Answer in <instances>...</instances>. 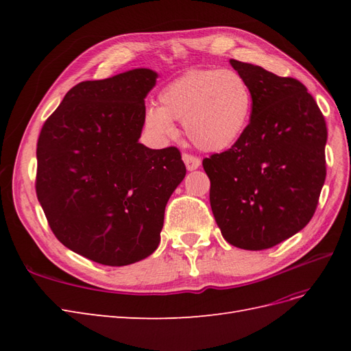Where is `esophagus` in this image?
I'll use <instances>...</instances> for the list:
<instances>
[{"label": "esophagus", "instance_id": "obj_1", "mask_svg": "<svg viewBox=\"0 0 351 351\" xmlns=\"http://www.w3.org/2000/svg\"><path fill=\"white\" fill-rule=\"evenodd\" d=\"M183 161L186 164V168L189 171H193V169H197L200 167V159L197 156L183 154Z\"/></svg>", "mask_w": 351, "mask_h": 351}]
</instances>
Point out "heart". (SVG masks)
Wrapping results in <instances>:
<instances>
[{
  "label": "heart",
  "mask_w": 351,
  "mask_h": 351,
  "mask_svg": "<svg viewBox=\"0 0 351 351\" xmlns=\"http://www.w3.org/2000/svg\"><path fill=\"white\" fill-rule=\"evenodd\" d=\"M159 107L145 111V127L159 141L176 136L184 123L190 141L204 151H226L246 130L252 112L247 82L234 70L199 69L169 82L158 95Z\"/></svg>",
  "instance_id": "1"
}]
</instances>
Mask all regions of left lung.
I'll return each instance as SVG.
<instances>
[{
	"label": "left lung",
	"mask_w": 351,
	"mask_h": 351,
	"mask_svg": "<svg viewBox=\"0 0 351 351\" xmlns=\"http://www.w3.org/2000/svg\"><path fill=\"white\" fill-rule=\"evenodd\" d=\"M252 92V114L228 151L204 159L221 234L244 250L269 249L303 230L325 183L326 124L306 86L230 60Z\"/></svg>",
	"instance_id": "obj_1"
}]
</instances>
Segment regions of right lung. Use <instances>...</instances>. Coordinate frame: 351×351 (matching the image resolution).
I'll return each mask as SVG.
<instances>
[{
	"label": "right lung",
	"instance_id": "obj_1",
	"mask_svg": "<svg viewBox=\"0 0 351 351\" xmlns=\"http://www.w3.org/2000/svg\"><path fill=\"white\" fill-rule=\"evenodd\" d=\"M158 73L133 69L71 88L42 127L36 195L56 237L108 267L152 254L186 167L177 147L139 142Z\"/></svg>",
	"mask_w": 351,
	"mask_h": 351
}]
</instances>
